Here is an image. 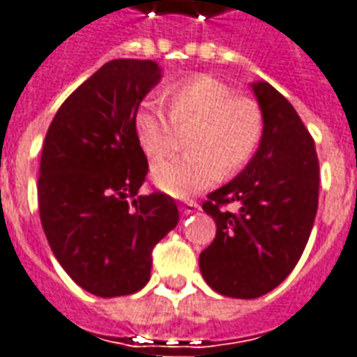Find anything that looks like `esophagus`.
I'll use <instances>...</instances> for the list:
<instances>
[{"label": "esophagus", "instance_id": "1", "mask_svg": "<svg viewBox=\"0 0 357 357\" xmlns=\"http://www.w3.org/2000/svg\"><path fill=\"white\" fill-rule=\"evenodd\" d=\"M179 209H181V213L183 215H190V213H195L197 209H199V203L197 202H183L179 205Z\"/></svg>", "mask_w": 357, "mask_h": 357}]
</instances>
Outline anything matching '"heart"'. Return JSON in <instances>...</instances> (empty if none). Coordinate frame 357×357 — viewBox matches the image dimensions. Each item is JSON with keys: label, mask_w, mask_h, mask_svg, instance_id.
<instances>
[{"label": "heart", "mask_w": 357, "mask_h": 357, "mask_svg": "<svg viewBox=\"0 0 357 357\" xmlns=\"http://www.w3.org/2000/svg\"><path fill=\"white\" fill-rule=\"evenodd\" d=\"M167 114L144 102L134 114V134L150 158H162L176 142V128L191 130V152L158 162L152 178L172 195H190L229 178L251 162L263 138V112L249 96H233L225 82L197 75L169 86Z\"/></svg>", "instance_id": "obj_1"}]
</instances>
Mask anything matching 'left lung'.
<instances>
[{"label":"left lung","mask_w":357,"mask_h":357,"mask_svg":"<svg viewBox=\"0 0 357 357\" xmlns=\"http://www.w3.org/2000/svg\"><path fill=\"white\" fill-rule=\"evenodd\" d=\"M252 91L263 110L261 146L237 178L203 202L217 233L199 268L211 289L231 298H259L289 277L318 209L320 167L310 132L275 86L255 82ZM231 202L240 203L237 212L227 209Z\"/></svg>","instance_id":"left-lung-1"}]
</instances>
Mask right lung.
<instances>
[{
	"label": "right lung",
	"mask_w": 357,
	"mask_h": 357,
	"mask_svg": "<svg viewBox=\"0 0 357 357\" xmlns=\"http://www.w3.org/2000/svg\"><path fill=\"white\" fill-rule=\"evenodd\" d=\"M158 80L154 61H110L63 102L45 136L41 225L68 277L100 298L144 289L154 247L179 221L167 193L138 195L150 167L134 114Z\"/></svg>",
	"instance_id": "add662e5"
}]
</instances>
